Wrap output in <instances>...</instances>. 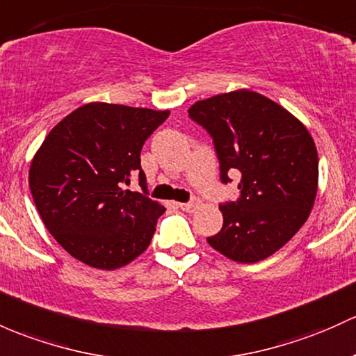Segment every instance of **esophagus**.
<instances>
[{"label": "esophagus", "instance_id": "34e87169", "mask_svg": "<svg viewBox=\"0 0 356 356\" xmlns=\"http://www.w3.org/2000/svg\"><path fill=\"white\" fill-rule=\"evenodd\" d=\"M198 205H200V202L192 200V202H185V204H178V207L185 210V212H195V210L198 209Z\"/></svg>", "mask_w": 356, "mask_h": 356}]
</instances>
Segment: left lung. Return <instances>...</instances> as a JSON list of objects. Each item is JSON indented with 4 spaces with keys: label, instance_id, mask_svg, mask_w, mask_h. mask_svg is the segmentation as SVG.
I'll use <instances>...</instances> for the list:
<instances>
[{
    "label": "left lung",
    "instance_id": "8db88e82",
    "mask_svg": "<svg viewBox=\"0 0 356 356\" xmlns=\"http://www.w3.org/2000/svg\"><path fill=\"white\" fill-rule=\"evenodd\" d=\"M188 117L212 137L220 181L241 178L238 200L219 205L222 229L207 243L238 263L268 258L314 205L319 159L311 134L278 103L250 90L197 102Z\"/></svg>",
    "mask_w": 356,
    "mask_h": 356
}]
</instances>
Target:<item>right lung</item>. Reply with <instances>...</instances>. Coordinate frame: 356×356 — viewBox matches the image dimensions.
Masks as SVG:
<instances>
[{"label":"right lung","mask_w":356,"mask_h":356,"mask_svg":"<svg viewBox=\"0 0 356 356\" xmlns=\"http://www.w3.org/2000/svg\"><path fill=\"white\" fill-rule=\"evenodd\" d=\"M170 112L88 103L59 122L30 164V192L47 231L102 270L147 250L163 205L147 197L140 151ZM137 176L143 193L124 191Z\"/></svg>","instance_id":"add662e5"}]
</instances>
